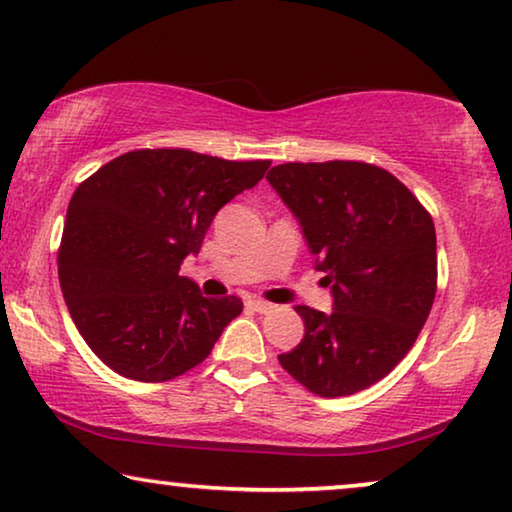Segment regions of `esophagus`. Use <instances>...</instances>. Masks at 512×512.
<instances>
[{"mask_svg": "<svg viewBox=\"0 0 512 512\" xmlns=\"http://www.w3.org/2000/svg\"><path fill=\"white\" fill-rule=\"evenodd\" d=\"M247 307H251V310H254V312L265 314V312H270L275 305L268 303V300H261V298H249L247 300Z\"/></svg>", "mask_w": 512, "mask_h": 512, "instance_id": "1", "label": "esophagus"}]
</instances>
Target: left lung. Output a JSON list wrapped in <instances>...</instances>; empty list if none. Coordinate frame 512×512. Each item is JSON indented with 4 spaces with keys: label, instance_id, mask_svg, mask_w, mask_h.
Returning <instances> with one entry per match:
<instances>
[{
    "label": "left lung",
    "instance_id": "1",
    "mask_svg": "<svg viewBox=\"0 0 512 512\" xmlns=\"http://www.w3.org/2000/svg\"><path fill=\"white\" fill-rule=\"evenodd\" d=\"M303 228L333 312L298 305L305 335L279 363L324 398L368 389L410 352L436 298V228L382 167L356 160L284 163L268 172Z\"/></svg>",
    "mask_w": 512,
    "mask_h": 512
}]
</instances>
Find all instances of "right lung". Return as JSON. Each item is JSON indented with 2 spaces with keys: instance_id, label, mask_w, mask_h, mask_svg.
I'll use <instances>...</instances> for the list:
<instances>
[{
  "instance_id": "add662e5",
  "label": "right lung",
  "mask_w": 512,
  "mask_h": 512,
  "mask_svg": "<svg viewBox=\"0 0 512 512\" xmlns=\"http://www.w3.org/2000/svg\"><path fill=\"white\" fill-rule=\"evenodd\" d=\"M270 160L142 149L76 188L58 251L62 296L88 347L137 382H167L202 363L242 312L181 277L219 209L263 179Z\"/></svg>"
}]
</instances>
